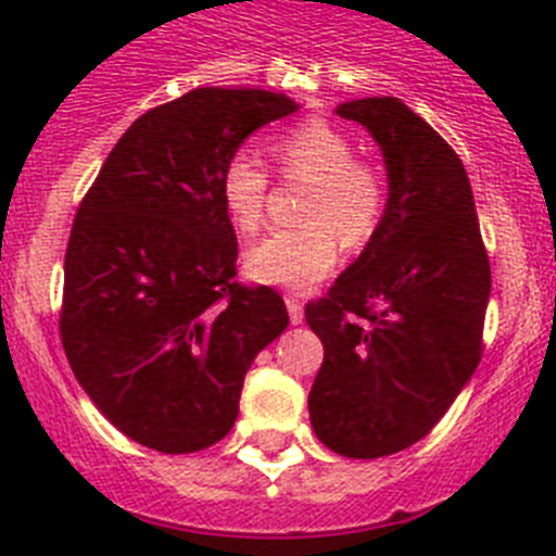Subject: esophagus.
Segmentation results:
<instances>
[{
	"instance_id": "obj_1",
	"label": "esophagus",
	"mask_w": 556,
	"mask_h": 556,
	"mask_svg": "<svg viewBox=\"0 0 556 556\" xmlns=\"http://www.w3.org/2000/svg\"><path fill=\"white\" fill-rule=\"evenodd\" d=\"M283 301H287V308H289V320H292L294 326L303 323V303L298 301V294H287Z\"/></svg>"
}]
</instances>
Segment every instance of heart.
<instances>
[{"label":"heart","mask_w":556,"mask_h":556,"mask_svg":"<svg viewBox=\"0 0 556 556\" xmlns=\"http://www.w3.org/2000/svg\"><path fill=\"white\" fill-rule=\"evenodd\" d=\"M283 178L308 180L301 200V225L273 230L244 253V273L273 287L306 289L331 273L339 239L348 250L372 242L387 205V175L372 161L356 159L348 132L326 119H306L269 141ZM269 175L250 152H233L219 172V200L230 225L253 236L264 223Z\"/></svg>","instance_id":"obj_1"}]
</instances>
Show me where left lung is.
Segmentation results:
<instances>
[{"instance_id":"left-lung-1","label":"left lung","mask_w":556,"mask_h":556,"mask_svg":"<svg viewBox=\"0 0 556 556\" xmlns=\"http://www.w3.org/2000/svg\"><path fill=\"white\" fill-rule=\"evenodd\" d=\"M365 125L390 175L384 223L326 298L306 303L323 339L308 415L323 445L376 459L424 440L479 365L490 301L468 172L395 97L339 105Z\"/></svg>"}]
</instances>
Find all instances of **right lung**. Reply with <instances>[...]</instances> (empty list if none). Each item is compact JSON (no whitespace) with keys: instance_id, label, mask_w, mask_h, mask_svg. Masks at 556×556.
Instances as JSON below:
<instances>
[{"instance_id":"obj_1","label":"right lung","mask_w":556,"mask_h":556,"mask_svg":"<svg viewBox=\"0 0 556 556\" xmlns=\"http://www.w3.org/2000/svg\"><path fill=\"white\" fill-rule=\"evenodd\" d=\"M292 111L262 88H194L141 113L80 200L63 351L97 409L147 448L219 443L253 358L289 326L281 294L236 281L219 172L250 132Z\"/></svg>"}]
</instances>
